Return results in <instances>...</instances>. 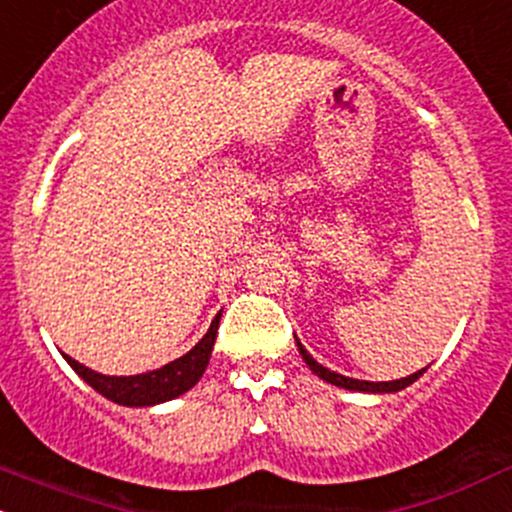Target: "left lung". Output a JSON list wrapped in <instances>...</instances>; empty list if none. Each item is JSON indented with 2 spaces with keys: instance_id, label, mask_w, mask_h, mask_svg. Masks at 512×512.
I'll return each mask as SVG.
<instances>
[{
  "instance_id": "1",
  "label": "left lung",
  "mask_w": 512,
  "mask_h": 512,
  "mask_svg": "<svg viewBox=\"0 0 512 512\" xmlns=\"http://www.w3.org/2000/svg\"><path fill=\"white\" fill-rule=\"evenodd\" d=\"M298 350H300V355H303L305 365H308L310 370L318 374L320 379H325V382H330V384H337V387L355 389V392H377V394L399 392V389L409 387V384L416 382V379H419L421 374L426 372V367H424V370L409 374V377H402V379H392V382H367V379H352V377H345V374H337L333 370H328V367H323V365H320V362H315L313 357H310V352L305 350V347L300 345V342H298Z\"/></svg>"
}]
</instances>
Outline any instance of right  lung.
I'll return each instance as SVG.
<instances>
[{
  "mask_svg": "<svg viewBox=\"0 0 512 512\" xmlns=\"http://www.w3.org/2000/svg\"><path fill=\"white\" fill-rule=\"evenodd\" d=\"M219 318L221 313L212 320L207 335H204L187 355L170 362V365L160 367V370L135 374V377H108V374L88 370V367H83L81 362H76L73 357H63H66L68 365L78 372V377L86 379L98 394L108 397L110 402H118L123 404V407H152V404H160L167 402V399L179 397V394L192 389L194 384L202 379V374L209 365V357H212L214 340H217Z\"/></svg>",
  "mask_w": 512,
  "mask_h": 512,
  "instance_id": "obj_1",
  "label": "right lung"
}]
</instances>
